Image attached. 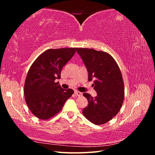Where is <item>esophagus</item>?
I'll use <instances>...</instances> for the list:
<instances>
[{
	"mask_svg": "<svg viewBox=\"0 0 155 155\" xmlns=\"http://www.w3.org/2000/svg\"><path fill=\"white\" fill-rule=\"evenodd\" d=\"M74 94H75V95H77V96H78V97L82 96V94H83V93H81V92H79V91H75Z\"/></svg>",
	"mask_w": 155,
	"mask_h": 155,
	"instance_id": "obj_1",
	"label": "esophagus"
}]
</instances>
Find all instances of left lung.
<instances>
[{
  "mask_svg": "<svg viewBox=\"0 0 155 155\" xmlns=\"http://www.w3.org/2000/svg\"><path fill=\"white\" fill-rule=\"evenodd\" d=\"M88 72V81L95 78L94 89L97 96L83 93L88 106L83 110L87 119L100 125L110 120L120 110L124 97V87L120 68L110 54L93 48H77Z\"/></svg>",
  "mask_w": 155,
  "mask_h": 155,
  "instance_id": "left-lung-1",
  "label": "left lung"
}]
</instances>
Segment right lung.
Segmentation results:
<instances>
[{
  "mask_svg": "<svg viewBox=\"0 0 155 155\" xmlns=\"http://www.w3.org/2000/svg\"><path fill=\"white\" fill-rule=\"evenodd\" d=\"M76 48L48 49L33 62L26 77L24 94L31 113L42 120L58 113L74 93L63 89L55 79L61 78L62 67L73 57Z\"/></svg>",
  "mask_w": 155,
  "mask_h": 155,
  "instance_id": "right-lung-1",
  "label": "right lung"
}]
</instances>
